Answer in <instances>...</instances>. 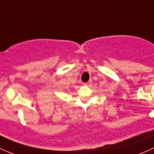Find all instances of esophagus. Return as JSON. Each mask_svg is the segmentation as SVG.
<instances>
[{"mask_svg": "<svg viewBox=\"0 0 154 154\" xmlns=\"http://www.w3.org/2000/svg\"><path fill=\"white\" fill-rule=\"evenodd\" d=\"M91 83H92V80H91V79H90V80L88 81V82L84 83V85H91Z\"/></svg>", "mask_w": 154, "mask_h": 154, "instance_id": "34e87169", "label": "esophagus"}]
</instances>
